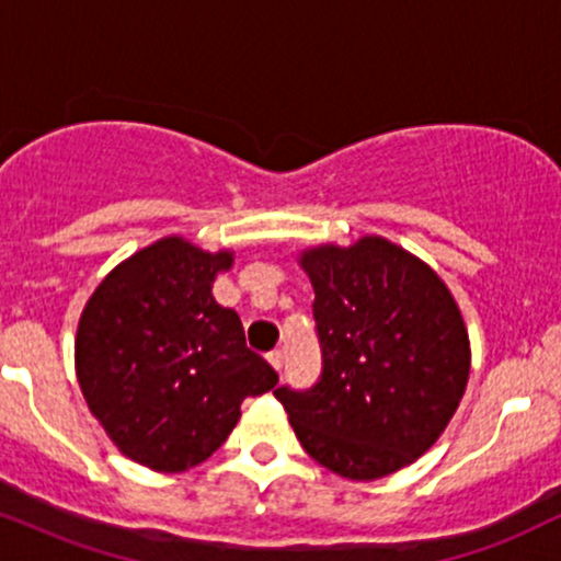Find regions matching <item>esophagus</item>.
Returning a JSON list of instances; mask_svg holds the SVG:
<instances>
[{
  "mask_svg": "<svg viewBox=\"0 0 561 561\" xmlns=\"http://www.w3.org/2000/svg\"><path fill=\"white\" fill-rule=\"evenodd\" d=\"M268 364H272L274 366V369L276 371H282V364H285V353H282L279 351V347H276V351H272V353H268Z\"/></svg>",
  "mask_w": 561,
  "mask_h": 561,
  "instance_id": "obj_1",
  "label": "esophagus"
}]
</instances>
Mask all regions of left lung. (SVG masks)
<instances>
[{"mask_svg":"<svg viewBox=\"0 0 561 561\" xmlns=\"http://www.w3.org/2000/svg\"><path fill=\"white\" fill-rule=\"evenodd\" d=\"M324 371L274 390L300 446L345 480L369 482L435 446L467 390L469 332L446 282L379 234L300 250Z\"/></svg>","mask_w":561,"mask_h":561,"instance_id":"left-lung-1","label":"left lung"}]
</instances>
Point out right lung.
I'll return each mask as SVG.
<instances>
[{
	"instance_id": "obj_1",
	"label": "right lung",
	"mask_w": 561,
	"mask_h": 561,
	"mask_svg": "<svg viewBox=\"0 0 561 561\" xmlns=\"http://www.w3.org/2000/svg\"><path fill=\"white\" fill-rule=\"evenodd\" d=\"M234 253L171 234L121 261L96 285L76 330V377L89 411L126 459L184 472L240 422L276 371L244 345L242 321L214 282Z\"/></svg>"
}]
</instances>
